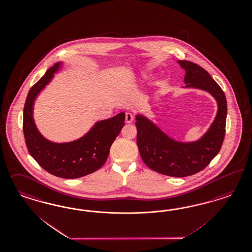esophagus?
<instances>
[{
	"label": "esophagus",
	"instance_id": "esophagus-1",
	"mask_svg": "<svg viewBox=\"0 0 252 252\" xmlns=\"http://www.w3.org/2000/svg\"><path fill=\"white\" fill-rule=\"evenodd\" d=\"M125 119H126V122L127 123H131L132 121L134 120V117H133V115L130 112L126 113V116H125Z\"/></svg>",
	"mask_w": 252,
	"mask_h": 252
}]
</instances>
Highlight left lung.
<instances>
[{
  "mask_svg": "<svg viewBox=\"0 0 252 252\" xmlns=\"http://www.w3.org/2000/svg\"><path fill=\"white\" fill-rule=\"evenodd\" d=\"M177 63L186 71L187 88L206 91L217 100L219 108L214 122L199 141L180 143L168 137L147 118L136 116V141L141 158L148 167L169 177H185L204 170L221 149L227 101L221 88L204 68L189 61Z\"/></svg>",
  "mask_w": 252,
  "mask_h": 252,
  "instance_id": "1",
  "label": "left lung"
}]
</instances>
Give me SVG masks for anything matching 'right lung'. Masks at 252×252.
Wrapping results in <instances>:
<instances>
[{"label": "right lung", "instance_id": "right-lung-1", "mask_svg": "<svg viewBox=\"0 0 252 252\" xmlns=\"http://www.w3.org/2000/svg\"><path fill=\"white\" fill-rule=\"evenodd\" d=\"M61 66L57 63L33 85L26 98L23 110V132L31 156L49 174L63 178H78L92 174L103 166L113 142L124 126L125 114L120 113L109 120L97 122L80 139L56 144L44 138L36 129L32 106L37 94L51 80Z\"/></svg>", "mask_w": 252, "mask_h": 252}]
</instances>
